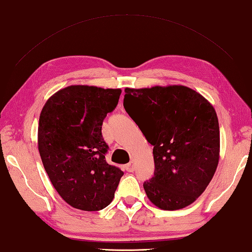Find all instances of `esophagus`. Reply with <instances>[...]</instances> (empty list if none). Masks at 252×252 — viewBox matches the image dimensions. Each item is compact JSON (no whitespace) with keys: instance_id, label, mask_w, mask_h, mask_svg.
<instances>
[{"instance_id":"esophagus-1","label":"esophagus","mask_w":252,"mask_h":252,"mask_svg":"<svg viewBox=\"0 0 252 252\" xmlns=\"http://www.w3.org/2000/svg\"><path fill=\"white\" fill-rule=\"evenodd\" d=\"M126 171H128V172H133L134 170H135V162H134V159H131L130 162L126 165Z\"/></svg>"}]
</instances>
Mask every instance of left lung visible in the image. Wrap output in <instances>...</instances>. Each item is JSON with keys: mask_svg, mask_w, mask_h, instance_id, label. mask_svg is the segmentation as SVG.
Masks as SVG:
<instances>
[{"mask_svg": "<svg viewBox=\"0 0 252 252\" xmlns=\"http://www.w3.org/2000/svg\"><path fill=\"white\" fill-rule=\"evenodd\" d=\"M124 107L154 146V176L143 184L148 199L163 210L193 203L219 163L220 129L213 106L184 86H156L126 88Z\"/></svg>", "mask_w": 252, "mask_h": 252, "instance_id": "obj_1", "label": "left lung"}]
</instances>
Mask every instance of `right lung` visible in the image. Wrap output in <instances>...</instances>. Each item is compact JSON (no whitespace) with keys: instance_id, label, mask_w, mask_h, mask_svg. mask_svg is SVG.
I'll return each instance as SVG.
<instances>
[{"instance_id":"add662e5","label":"right lung","mask_w":252,"mask_h":252,"mask_svg":"<svg viewBox=\"0 0 252 252\" xmlns=\"http://www.w3.org/2000/svg\"><path fill=\"white\" fill-rule=\"evenodd\" d=\"M121 94V89L69 86L49 98L41 111L38 146L44 170L73 208H106L124 175L106 162L109 147L101 134L102 122L116 108Z\"/></svg>"}]
</instances>
